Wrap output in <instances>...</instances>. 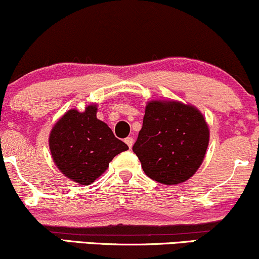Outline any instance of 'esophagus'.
Instances as JSON below:
<instances>
[{
    "label": "esophagus",
    "mask_w": 259,
    "mask_h": 259,
    "mask_svg": "<svg viewBox=\"0 0 259 259\" xmlns=\"http://www.w3.org/2000/svg\"><path fill=\"white\" fill-rule=\"evenodd\" d=\"M125 144L127 145V146H129V148H132L133 147V145H134V139L133 138H126L125 139Z\"/></svg>",
    "instance_id": "1"
}]
</instances>
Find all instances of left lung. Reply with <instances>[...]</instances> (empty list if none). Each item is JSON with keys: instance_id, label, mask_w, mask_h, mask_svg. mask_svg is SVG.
<instances>
[{"instance_id": "1", "label": "left lung", "mask_w": 259, "mask_h": 259, "mask_svg": "<svg viewBox=\"0 0 259 259\" xmlns=\"http://www.w3.org/2000/svg\"><path fill=\"white\" fill-rule=\"evenodd\" d=\"M208 142L209 129L196 107L178 101H151L133 151L147 177L175 185L197 171Z\"/></svg>"}]
</instances>
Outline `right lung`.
I'll return each mask as SVG.
<instances>
[{
  "mask_svg": "<svg viewBox=\"0 0 259 259\" xmlns=\"http://www.w3.org/2000/svg\"><path fill=\"white\" fill-rule=\"evenodd\" d=\"M96 113V105L88 106L84 112L70 109L50 134V151L56 165L80 185L94 183L117 154L129 150L111 127L97 119Z\"/></svg>",
  "mask_w": 259,
  "mask_h": 259,
  "instance_id": "right-lung-1",
  "label": "right lung"
}]
</instances>
